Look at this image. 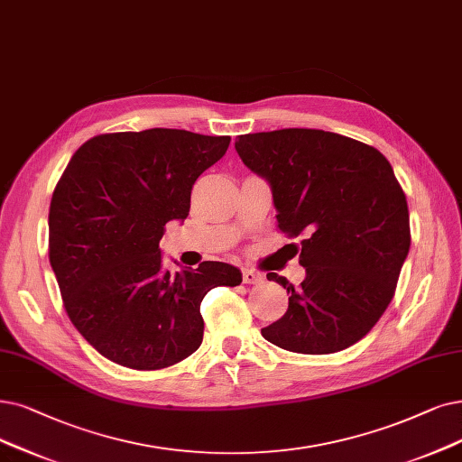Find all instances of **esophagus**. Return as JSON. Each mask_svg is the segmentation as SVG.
Segmentation results:
<instances>
[{"instance_id": "1", "label": "esophagus", "mask_w": 462, "mask_h": 462, "mask_svg": "<svg viewBox=\"0 0 462 462\" xmlns=\"http://www.w3.org/2000/svg\"><path fill=\"white\" fill-rule=\"evenodd\" d=\"M243 281H245V284H262L263 282V274L262 273H255L252 269H245L243 271Z\"/></svg>"}]
</instances>
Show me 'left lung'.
<instances>
[{"label": "left lung", "mask_w": 462, "mask_h": 462, "mask_svg": "<svg viewBox=\"0 0 462 462\" xmlns=\"http://www.w3.org/2000/svg\"><path fill=\"white\" fill-rule=\"evenodd\" d=\"M235 150L269 181L279 229L303 236L305 281L284 317L262 329L273 345L301 355L337 353L360 341L393 301L411 233L408 200L375 147L317 128L243 134Z\"/></svg>", "instance_id": "8db88e82"}]
</instances>
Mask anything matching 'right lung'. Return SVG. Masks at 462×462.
Returning a JSON list of instances; mask_svg holds the SVG:
<instances>
[{
	"label": "right lung",
	"instance_id": "obj_1",
	"mask_svg": "<svg viewBox=\"0 0 462 462\" xmlns=\"http://www.w3.org/2000/svg\"><path fill=\"white\" fill-rule=\"evenodd\" d=\"M229 142L147 128L95 136L69 159L51 199L49 262L71 324L107 360L150 372L188 358L202 343V298L243 282L221 262L171 273L159 248Z\"/></svg>",
	"mask_w": 462,
	"mask_h": 462
}]
</instances>
